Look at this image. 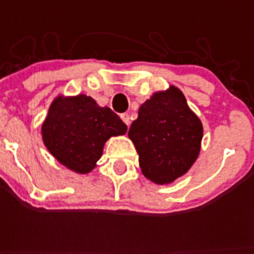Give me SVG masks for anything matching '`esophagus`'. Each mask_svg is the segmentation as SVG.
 I'll return each mask as SVG.
<instances>
[{"mask_svg": "<svg viewBox=\"0 0 254 254\" xmlns=\"http://www.w3.org/2000/svg\"><path fill=\"white\" fill-rule=\"evenodd\" d=\"M121 120H123L124 123L127 124V127H129V124H130V117H129V113H123V115H121Z\"/></svg>", "mask_w": 254, "mask_h": 254, "instance_id": "1", "label": "esophagus"}]
</instances>
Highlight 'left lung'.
Instances as JSON below:
<instances>
[{
  "label": "left lung",
  "instance_id": "8db88e82",
  "mask_svg": "<svg viewBox=\"0 0 254 254\" xmlns=\"http://www.w3.org/2000/svg\"><path fill=\"white\" fill-rule=\"evenodd\" d=\"M129 138L138 153L139 167L154 183H171L196 161L203 127L178 88L157 92L139 107Z\"/></svg>",
  "mask_w": 254,
  "mask_h": 254
}]
</instances>
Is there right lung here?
I'll use <instances>...</instances> for the list:
<instances>
[{
  "label": "right lung",
  "instance_id": "1",
  "mask_svg": "<svg viewBox=\"0 0 254 254\" xmlns=\"http://www.w3.org/2000/svg\"><path fill=\"white\" fill-rule=\"evenodd\" d=\"M127 129L111 108L99 107L89 96H59L50 107L42 135L46 147L62 165L87 174L103 155L105 141L125 134Z\"/></svg>",
  "mask_w": 254,
  "mask_h": 254
}]
</instances>
